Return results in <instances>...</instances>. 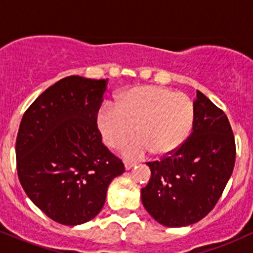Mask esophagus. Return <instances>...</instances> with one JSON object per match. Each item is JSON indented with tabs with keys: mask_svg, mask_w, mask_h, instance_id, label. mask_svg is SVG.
<instances>
[{
	"mask_svg": "<svg viewBox=\"0 0 253 253\" xmlns=\"http://www.w3.org/2000/svg\"><path fill=\"white\" fill-rule=\"evenodd\" d=\"M134 165H135L134 162H130V161H125V169H126V170H129V169H132V168L134 167Z\"/></svg>",
	"mask_w": 253,
	"mask_h": 253,
	"instance_id": "1",
	"label": "esophagus"
}]
</instances>
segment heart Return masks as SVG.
<instances>
[{
  "label": "heart",
  "mask_w": 253,
  "mask_h": 253,
  "mask_svg": "<svg viewBox=\"0 0 253 253\" xmlns=\"http://www.w3.org/2000/svg\"><path fill=\"white\" fill-rule=\"evenodd\" d=\"M195 106L188 95L157 85L135 86L121 95L117 107L104 103L97 113L103 141L120 147L134 132L136 138L124 146V155L139 158L145 153L165 155L176 150L189 135Z\"/></svg>",
  "instance_id": "1"
}]
</instances>
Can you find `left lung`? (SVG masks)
<instances>
[{
	"label": "left lung",
	"instance_id": "left-lung-1",
	"mask_svg": "<svg viewBox=\"0 0 253 253\" xmlns=\"http://www.w3.org/2000/svg\"><path fill=\"white\" fill-rule=\"evenodd\" d=\"M193 132L161 161L146 163L151 178L141 189L145 210L167 227L203 219L215 207L236 162V141L227 117L197 91Z\"/></svg>",
	"mask_w": 253,
	"mask_h": 253
}]
</instances>
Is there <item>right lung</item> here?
Returning <instances> with one entry per match:
<instances>
[{"label":"right lung","instance_id":"obj_1","mask_svg":"<svg viewBox=\"0 0 253 253\" xmlns=\"http://www.w3.org/2000/svg\"><path fill=\"white\" fill-rule=\"evenodd\" d=\"M108 80L69 76L26 110L16 136V169L32 200L53 221L81 225L102 210L110 182L125 172L102 144L97 113Z\"/></svg>","mask_w":253,"mask_h":253}]
</instances>
